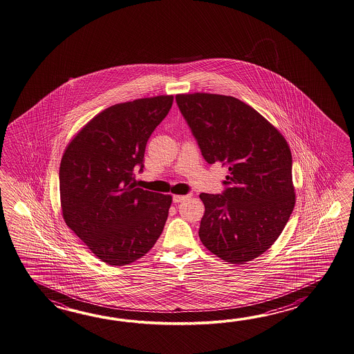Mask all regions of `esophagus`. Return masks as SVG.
Listing matches in <instances>:
<instances>
[{"mask_svg": "<svg viewBox=\"0 0 354 354\" xmlns=\"http://www.w3.org/2000/svg\"><path fill=\"white\" fill-rule=\"evenodd\" d=\"M191 197V195H174V203H183V201H186Z\"/></svg>", "mask_w": 354, "mask_h": 354, "instance_id": "obj_1", "label": "esophagus"}]
</instances>
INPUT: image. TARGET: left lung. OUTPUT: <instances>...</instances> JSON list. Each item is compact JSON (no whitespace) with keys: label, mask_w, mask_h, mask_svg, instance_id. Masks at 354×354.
<instances>
[{"label":"left lung","mask_w":354,"mask_h":354,"mask_svg":"<svg viewBox=\"0 0 354 354\" xmlns=\"http://www.w3.org/2000/svg\"><path fill=\"white\" fill-rule=\"evenodd\" d=\"M176 102L203 159L229 171L221 194L200 195L205 214L198 236L225 262H249L276 241L294 210L288 144L238 98L191 93L177 95Z\"/></svg>","instance_id":"obj_1"}]
</instances>
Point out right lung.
<instances>
[{"label": "right lung", "mask_w": 354, "mask_h": 354, "mask_svg": "<svg viewBox=\"0 0 354 354\" xmlns=\"http://www.w3.org/2000/svg\"><path fill=\"white\" fill-rule=\"evenodd\" d=\"M174 96L140 98L98 113L77 134L59 168L60 203L71 230L110 266L131 263L158 241L172 197L136 187L147 142Z\"/></svg>", "instance_id": "obj_1"}]
</instances>
